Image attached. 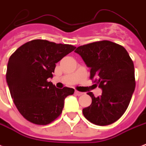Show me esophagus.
I'll use <instances>...</instances> for the list:
<instances>
[{
    "label": "esophagus",
    "instance_id": "34e87169",
    "mask_svg": "<svg viewBox=\"0 0 146 146\" xmlns=\"http://www.w3.org/2000/svg\"><path fill=\"white\" fill-rule=\"evenodd\" d=\"M75 94H76L77 95V96H80V95L83 94L84 93H83V92H80V91H78V90H76V91H75Z\"/></svg>",
    "mask_w": 146,
    "mask_h": 146
}]
</instances>
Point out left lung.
Masks as SVG:
<instances>
[{
	"instance_id": "8db88e82",
	"label": "left lung",
	"mask_w": 146,
	"mask_h": 146,
	"mask_svg": "<svg viewBox=\"0 0 146 146\" xmlns=\"http://www.w3.org/2000/svg\"><path fill=\"white\" fill-rule=\"evenodd\" d=\"M75 52L90 68V80L103 90L98 98L87 94L92 103L83 109L84 117L100 126L115 122L128 108L135 87L132 59L123 46L108 40L79 46Z\"/></svg>"
}]
</instances>
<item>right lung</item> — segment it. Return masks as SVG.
I'll return each mask as SVG.
<instances>
[{
    "label": "right lung",
    "mask_w": 146,
    "mask_h": 146,
    "mask_svg": "<svg viewBox=\"0 0 146 146\" xmlns=\"http://www.w3.org/2000/svg\"><path fill=\"white\" fill-rule=\"evenodd\" d=\"M76 48L67 44L35 39L25 43L10 56L6 80L20 114L35 125H46L61 114L64 100L74 89H59L48 79L56 63Z\"/></svg>",
    "instance_id": "add662e5"
}]
</instances>
